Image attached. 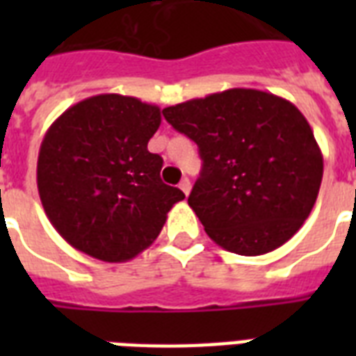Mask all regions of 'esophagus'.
<instances>
[{
	"label": "esophagus",
	"mask_w": 356,
	"mask_h": 356,
	"mask_svg": "<svg viewBox=\"0 0 356 356\" xmlns=\"http://www.w3.org/2000/svg\"><path fill=\"white\" fill-rule=\"evenodd\" d=\"M179 188L183 190L184 195H188L190 194V188H192V184H190V179L184 177L183 181H181V184H179Z\"/></svg>",
	"instance_id": "34e87169"
}]
</instances>
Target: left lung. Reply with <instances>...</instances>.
I'll return each instance as SVG.
<instances>
[{"mask_svg":"<svg viewBox=\"0 0 356 356\" xmlns=\"http://www.w3.org/2000/svg\"><path fill=\"white\" fill-rule=\"evenodd\" d=\"M162 114L200 147L203 168L188 205L218 245L257 257L298 233L320 192L323 156L293 103L231 88Z\"/></svg>","mask_w":356,"mask_h":356,"instance_id":"1","label":"left lung"}]
</instances>
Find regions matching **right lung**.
I'll return each instance as SVG.
<instances>
[{"mask_svg": "<svg viewBox=\"0 0 356 356\" xmlns=\"http://www.w3.org/2000/svg\"><path fill=\"white\" fill-rule=\"evenodd\" d=\"M161 108L99 94L64 111L42 140L36 184L57 233L103 262H127L161 234L184 194L161 181L162 156L147 151Z\"/></svg>", "mask_w": 356, "mask_h": 356, "instance_id": "1", "label": "right lung"}]
</instances>
